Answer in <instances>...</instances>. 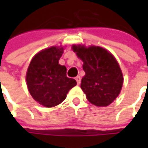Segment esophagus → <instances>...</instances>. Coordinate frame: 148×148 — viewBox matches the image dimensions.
<instances>
[{
    "instance_id": "34e87169",
    "label": "esophagus",
    "mask_w": 148,
    "mask_h": 148,
    "mask_svg": "<svg viewBox=\"0 0 148 148\" xmlns=\"http://www.w3.org/2000/svg\"><path fill=\"white\" fill-rule=\"evenodd\" d=\"M75 80L77 82V85H80L81 83V77L80 76H77V77H75Z\"/></svg>"
}]
</instances>
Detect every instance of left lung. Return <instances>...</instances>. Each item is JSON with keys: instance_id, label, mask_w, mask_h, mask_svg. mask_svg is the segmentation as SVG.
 I'll list each match as a JSON object with an SVG mask.
<instances>
[{"instance_id": "8db88e82", "label": "left lung", "mask_w": 148, "mask_h": 148, "mask_svg": "<svg viewBox=\"0 0 148 148\" xmlns=\"http://www.w3.org/2000/svg\"><path fill=\"white\" fill-rule=\"evenodd\" d=\"M72 49L83 61L86 75L81 88L87 100L99 107L110 105L120 94L123 85V74L116 58L100 47L78 45Z\"/></svg>"}]
</instances>
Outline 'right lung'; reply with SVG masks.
<instances>
[{
	"label": "right lung",
	"mask_w": 148,
	"mask_h": 148,
	"mask_svg": "<svg viewBox=\"0 0 148 148\" xmlns=\"http://www.w3.org/2000/svg\"><path fill=\"white\" fill-rule=\"evenodd\" d=\"M62 53V47L42 50L34 56L27 69L26 81L29 93L45 107L62 102L68 91L77 85L74 79L66 77V66L58 64Z\"/></svg>",
	"instance_id": "add662e5"
}]
</instances>
